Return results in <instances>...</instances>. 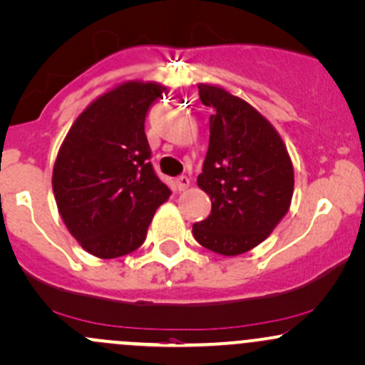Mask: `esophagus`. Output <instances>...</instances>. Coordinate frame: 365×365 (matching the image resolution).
<instances>
[{"label": "esophagus", "instance_id": "esophagus-1", "mask_svg": "<svg viewBox=\"0 0 365 365\" xmlns=\"http://www.w3.org/2000/svg\"><path fill=\"white\" fill-rule=\"evenodd\" d=\"M175 185H176V190H185L187 187L190 185V178L189 176H185V175H182V176H178V178H176V182H175Z\"/></svg>", "mask_w": 365, "mask_h": 365}]
</instances>
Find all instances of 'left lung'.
Wrapping results in <instances>:
<instances>
[{
    "instance_id": "obj_1",
    "label": "left lung",
    "mask_w": 365,
    "mask_h": 365,
    "mask_svg": "<svg viewBox=\"0 0 365 365\" xmlns=\"http://www.w3.org/2000/svg\"><path fill=\"white\" fill-rule=\"evenodd\" d=\"M199 98L213 110L210 147L197 185L210 195L211 213L192 234L206 250L237 256L270 235L289 211L294 171L274 126L246 100L201 83Z\"/></svg>"
}]
</instances>
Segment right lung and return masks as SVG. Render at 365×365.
I'll return each instance as SVG.
<instances>
[{
  "label": "right lung",
  "mask_w": 365,
  "mask_h": 365,
  "mask_svg": "<svg viewBox=\"0 0 365 365\" xmlns=\"http://www.w3.org/2000/svg\"><path fill=\"white\" fill-rule=\"evenodd\" d=\"M164 91L159 83H121L79 114L60 147L51 176L58 213L97 258L138 250L155 210L170 197L145 137L147 112Z\"/></svg>",
  "instance_id": "obj_1"
}]
</instances>
